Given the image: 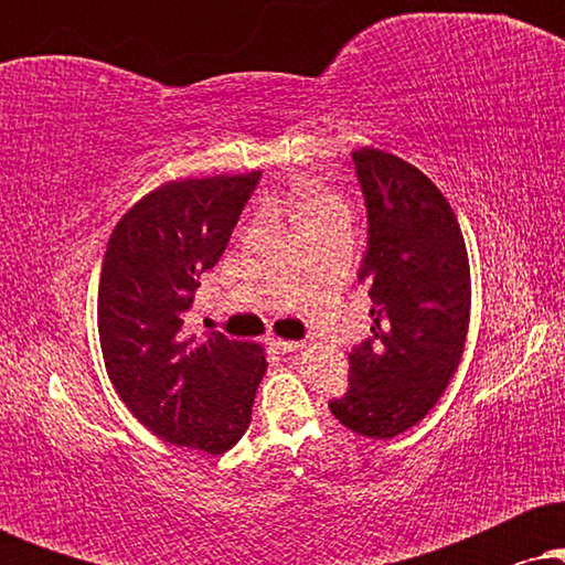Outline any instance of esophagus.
<instances>
[{"label":"esophagus","instance_id":"obj_1","mask_svg":"<svg viewBox=\"0 0 565 565\" xmlns=\"http://www.w3.org/2000/svg\"><path fill=\"white\" fill-rule=\"evenodd\" d=\"M275 347L277 352H282V354H290V352H298V350H303V342H288V339H273V342H269Z\"/></svg>","mask_w":565,"mask_h":565}]
</instances>
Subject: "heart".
Instances as JSON below:
<instances>
[{
    "label": "heart",
    "instance_id": "b5f03b06",
    "mask_svg": "<svg viewBox=\"0 0 565 565\" xmlns=\"http://www.w3.org/2000/svg\"><path fill=\"white\" fill-rule=\"evenodd\" d=\"M334 211H347L342 198H337L334 192H327V190H311L298 203L296 215H298V223H303V221L319 218V215H327Z\"/></svg>",
    "mask_w": 565,
    "mask_h": 565
}]
</instances>
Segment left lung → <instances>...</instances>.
<instances>
[{
  "mask_svg": "<svg viewBox=\"0 0 565 565\" xmlns=\"http://www.w3.org/2000/svg\"><path fill=\"white\" fill-rule=\"evenodd\" d=\"M367 211L360 282L373 327L350 352V391L329 401L347 429L391 439L422 422L460 365L470 269L458 218L427 174L377 149L352 153Z\"/></svg>",
  "mask_w": 565,
  "mask_h": 565,
  "instance_id": "obj_1",
  "label": "left lung"
}]
</instances>
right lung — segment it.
<instances>
[{"label": "right lung", "instance_id": "1", "mask_svg": "<svg viewBox=\"0 0 565 565\" xmlns=\"http://www.w3.org/2000/svg\"><path fill=\"white\" fill-rule=\"evenodd\" d=\"M259 177L161 184L115 226L99 277V344L122 404L157 437L207 455L242 439L267 362L259 344L221 331L198 342L184 313Z\"/></svg>", "mask_w": 565, "mask_h": 565}]
</instances>
